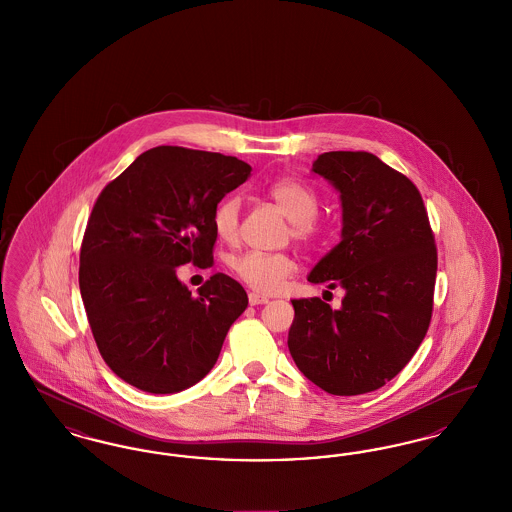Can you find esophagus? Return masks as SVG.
I'll return each mask as SVG.
<instances>
[{"label":"esophagus","mask_w":512,"mask_h":512,"mask_svg":"<svg viewBox=\"0 0 512 512\" xmlns=\"http://www.w3.org/2000/svg\"><path fill=\"white\" fill-rule=\"evenodd\" d=\"M268 303V297L261 295V293H249V305H265Z\"/></svg>","instance_id":"1"}]
</instances>
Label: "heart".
Segmentation results:
<instances>
[{
    "label": "heart",
    "mask_w": 512,
    "mask_h": 512,
    "mask_svg": "<svg viewBox=\"0 0 512 512\" xmlns=\"http://www.w3.org/2000/svg\"><path fill=\"white\" fill-rule=\"evenodd\" d=\"M268 195L274 199L278 209L292 222L293 240L311 244L318 236L315 219L318 215V197L309 186L297 180H276ZM240 199L236 195L224 197L215 209L213 228L222 242H236L240 234ZM234 274L253 288L255 292H278L284 282L292 276L295 261L288 253H263L245 251L232 259Z\"/></svg>",
    "instance_id": "heart-1"
}]
</instances>
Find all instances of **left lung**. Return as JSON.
Wrapping results in <instances>:
<instances>
[{"label":"left lung","instance_id":"8db88e82","mask_svg":"<svg viewBox=\"0 0 512 512\" xmlns=\"http://www.w3.org/2000/svg\"><path fill=\"white\" fill-rule=\"evenodd\" d=\"M313 172L341 201V242L309 282L341 288L340 309L320 297L293 299L288 347L297 368L332 395L382 388L424 340L438 251L413 182L366 151H328Z\"/></svg>","mask_w":512,"mask_h":512}]
</instances>
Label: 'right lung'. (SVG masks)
<instances>
[{"instance_id":"obj_1","label":"right lung","mask_w":512,"mask_h":512,"mask_svg":"<svg viewBox=\"0 0 512 512\" xmlns=\"http://www.w3.org/2000/svg\"><path fill=\"white\" fill-rule=\"evenodd\" d=\"M249 174L236 157L159 146L99 194L78 284L103 361L130 386L176 393L217 363L247 293L217 272L192 295L176 267L213 265L215 209Z\"/></svg>"}]
</instances>
